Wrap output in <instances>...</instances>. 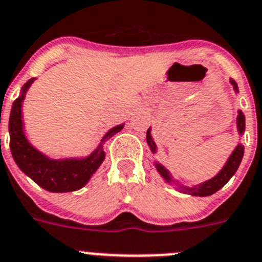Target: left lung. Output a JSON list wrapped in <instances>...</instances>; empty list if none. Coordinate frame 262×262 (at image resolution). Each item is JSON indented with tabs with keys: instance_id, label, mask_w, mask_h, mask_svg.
<instances>
[{
	"instance_id": "left-lung-1",
	"label": "left lung",
	"mask_w": 262,
	"mask_h": 262,
	"mask_svg": "<svg viewBox=\"0 0 262 262\" xmlns=\"http://www.w3.org/2000/svg\"><path fill=\"white\" fill-rule=\"evenodd\" d=\"M232 83H233V86H234V90H236V92H238L237 83L234 82L233 80H232ZM237 127H238L239 135H243L244 130H245V116H244V113L241 111L238 112V117H237ZM146 141H148L151 151H153V153H156V144H155V141L151 140L150 132L149 130H148V133H146ZM243 156H244V146L241 144H238L237 145V148L233 150L232 156L229 157V160H228V162L225 164V166L221 169V172H220L216 177H213L212 180H209V181H205L204 184H201V185H199V186H194V188H185V189L188 190L189 193H190V194L201 195V197H204V195H210V194H213V193H216L217 190H220V189L223 188L226 182L232 179L233 174L236 173V170L238 169V166H239V162H241V160H243ZM156 168H157V170L160 172V174H161L162 177L166 180V181H172V179H170V174H169L168 170H166V169H165L162 165L156 164Z\"/></svg>"
}]
</instances>
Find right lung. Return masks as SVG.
Listing matches in <instances>:
<instances>
[{
	"label": "right lung",
	"instance_id": "add662e5",
	"mask_svg": "<svg viewBox=\"0 0 262 262\" xmlns=\"http://www.w3.org/2000/svg\"><path fill=\"white\" fill-rule=\"evenodd\" d=\"M32 82L33 80H29L24 85L23 93L13 102L12 112H10L9 133H10V150L13 158L18 165V168L45 190L62 193L81 189L104 161L105 153L102 150V144L83 160L56 161V160H49L37 151L24 136L23 120H21V104L25 97L26 90ZM122 126L124 125L113 127L105 136L104 140L120 132Z\"/></svg>",
	"mask_w": 262,
	"mask_h": 262
}]
</instances>
